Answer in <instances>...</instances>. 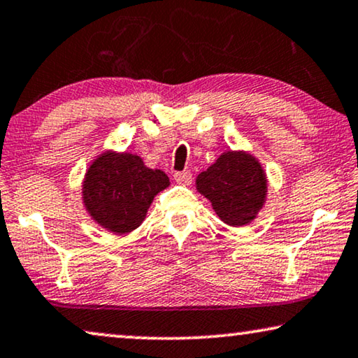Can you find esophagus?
<instances>
[{
    "label": "esophagus",
    "instance_id": "esophagus-1",
    "mask_svg": "<svg viewBox=\"0 0 358 358\" xmlns=\"http://www.w3.org/2000/svg\"><path fill=\"white\" fill-rule=\"evenodd\" d=\"M173 178H175V181H177V183L188 186V185H191L193 175H191V172H177V173L173 175Z\"/></svg>",
    "mask_w": 358,
    "mask_h": 358
}]
</instances>
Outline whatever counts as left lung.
Returning a JSON list of instances; mask_svg holds the SVG:
<instances>
[{
  "mask_svg": "<svg viewBox=\"0 0 358 358\" xmlns=\"http://www.w3.org/2000/svg\"><path fill=\"white\" fill-rule=\"evenodd\" d=\"M198 193L224 224L248 225L268 199V177L263 165L248 150H225L208 170L196 177Z\"/></svg>",
  "mask_w": 358,
  "mask_h": 358,
  "instance_id": "1",
  "label": "left lung"
}]
</instances>
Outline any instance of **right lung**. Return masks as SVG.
<instances>
[{
  "instance_id": "obj_1",
  "label": "right lung",
  "mask_w": 358,
  "mask_h": 358,
  "mask_svg": "<svg viewBox=\"0 0 358 358\" xmlns=\"http://www.w3.org/2000/svg\"><path fill=\"white\" fill-rule=\"evenodd\" d=\"M169 185L165 172L145 167L141 155L108 149L89 164L80 194L95 224L124 235L143 224L154 198Z\"/></svg>"
}]
</instances>
